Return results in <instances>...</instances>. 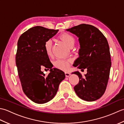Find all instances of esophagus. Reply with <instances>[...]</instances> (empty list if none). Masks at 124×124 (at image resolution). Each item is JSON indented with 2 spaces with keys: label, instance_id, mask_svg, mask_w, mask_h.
Returning <instances> with one entry per match:
<instances>
[{
  "label": "esophagus",
  "instance_id": "34e87169",
  "mask_svg": "<svg viewBox=\"0 0 124 124\" xmlns=\"http://www.w3.org/2000/svg\"><path fill=\"white\" fill-rule=\"evenodd\" d=\"M70 73H69V72H65V77H69V76H70Z\"/></svg>",
  "mask_w": 124,
  "mask_h": 124
}]
</instances>
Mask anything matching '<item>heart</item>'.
Here are the masks:
<instances>
[{
	"label": "heart",
	"mask_w": 124,
	"mask_h": 124,
	"mask_svg": "<svg viewBox=\"0 0 124 124\" xmlns=\"http://www.w3.org/2000/svg\"><path fill=\"white\" fill-rule=\"evenodd\" d=\"M60 38L67 45L70 47L75 43V39L70 34L64 32L61 34ZM52 43L51 40H47L44 44V50L47 56H50L52 55ZM71 61L70 60H57L54 62V67L60 70L66 71L70 67Z\"/></svg>",
	"instance_id": "b5f03b06"
}]
</instances>
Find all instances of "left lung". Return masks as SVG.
<instances>
[{"label":"left lung","mask_w":124,"mask_h":124,"mask_svg":"<svg viewBox=\"0 0 124 124\" xmlns=\"http://www.w3.org/2000/svg\"><path fill=\"white\" fill-rule=\"evenodd\" d=\"M79 38V56L73 66L87 69L83 77L78 71L79 82L74 87L77 95L86 101H94L104 94L109 78L111 62L108 41L98 29L90 24H81L67 29Z\"/></svg>","instance_id":"left-lung-1"}]
</instances>
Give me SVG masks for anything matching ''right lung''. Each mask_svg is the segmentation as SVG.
<instances>
[{
	"instance_id": "obj_1",
	"label": "right lung",
	"mask_w": 124,
	"mask_h": 124,
	"mask_svg": "<svg viewBox=\"0 0 124 124\" xmlns=\"http://www.w3.org/2000/svg\"><path fill=\"white\" fill-rule=\"evenodd\" d=\"M58 30L36 26L26 31L17 41L15 60L23 91L31 101L38 104L49 101L56 95L59 84L65 78L60 69L53 64L44 50V44ZM50 69L46 76L41 67Z\"/></svg>"
}]
</instances>
